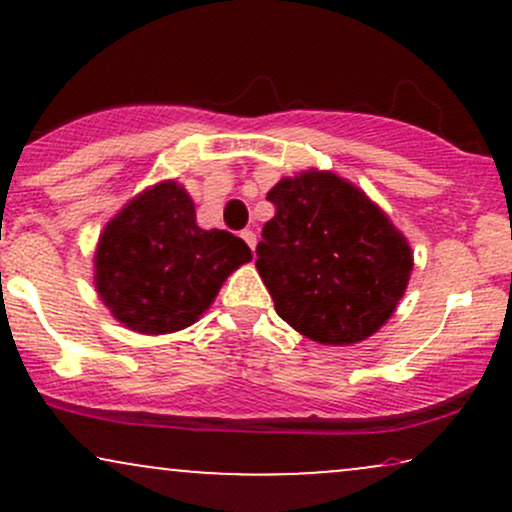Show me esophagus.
Instances as JSON below:
<instances>
[{"label":"esophagus","mask_w":512,"mask_h":512,"mask_svg":"<svg viewBox=\"0 0 512 512\" xmlns=\"http://www.w3.org/2000/svg\"><path fill=\"white\" fill-rule=\"evenodd\" d=\"M240 238H243V240H245V243H248V245H250V248H252V250H255V245H257V236H255V231H250V228H245V231H243V233H240Z\"/></svg>","instance_id":"esophagus-1"}]
</instances>
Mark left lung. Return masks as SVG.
I'll list each match as a JSON object with an SVG mask.
<instances>
[{"instance_id":"8db88e82","label":"left lung","mask_w":512,"mask_h":512,"mask_svg":"<svg viewBox=\"0 0 512 512\" xmlns=\"http://www.w3.org/2000/svg\"><path fill=\"white\" fill-rule=\"evenodd\" d=\"M267 199L274 219L257 243V272L276 313L325 346L368 339L407 291L414 255L395 223L332 170L281 178Z\"/></svg>"}]
</instances>
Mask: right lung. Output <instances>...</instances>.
Here are the masks:
<instances>
[{"instance_id":"1","label":"right lung","mask_w":512,"mask_h":512,"mask_svg":"<svg viewBox=\"0 0 512 512\" xmlns=\"http://www.w3.org/2000/svg\"><path fill=\"white\" fill-rule=\"evenodd\" d=\"M250 260L245 240L199 228L185 187L163 180L105 223L93 281L105 308L127 330L170 334L195 325L223 281Z\"/></svg>"}]
</instances>
